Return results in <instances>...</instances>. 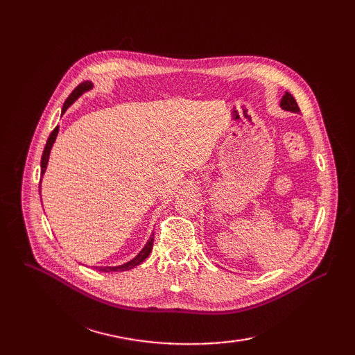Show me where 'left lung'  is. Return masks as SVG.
Masks as SVG:
<instances>
[{"label": "left lung", "instance_id": "left-lung-1", "mask_svg": "<svg viewBox=\"0 0 355 355\" xmlns=\"http://www.w3.org/2000/svg\"><path fill=\"white\" fill-rule=\"evenodd\" d=\"M280 106H282L283 110L290 111V112H295V114H299V112H300V110H299V106H297L295 98H293V96L290 94V93H287V92H286V94L283 96V99H282V102H280Z\"/></svg>", "mask_w": 355, "mask_h": 355}]
</instances>
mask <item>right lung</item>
Here are the masks:
<instances>
[{"label":"right lung","mask_w":355,"mask_h":355,"mask_svg":"<svg viewBox=\"0 0 355 355\" xmlns=\"http://www.w3.org/2000/svg\"><path fill=\"white\" fill-rule=\"evenodd\" d=\"M90 89H93V84L90 83V81H84V83H81L78 87H75L73 89V92L69 94V98L65 101V103H63V108H62V115L65 114V111L69 108V106L77 101L80 96L83 94V93H85V92H89ZM58 133H59V127H56L55 130H53L51 133H50V136H49V139H47V144H46V148H44V153H42V157H41V176L46 173V168H47V163H49V157H50V151H51V146H53V144H55V141H56V137H58ZM41 184V182H40ZM40 188H41V185H40ZM153 244H154V235L153 237H149V240H148V243L145 244V247L144 249L139 252L132 261H128V262H125V263H123V265H118V266H96V270L98 271H102V272H118V271H128V270H132V268H135V266H137V265H141L146 257L149 256V253H151V250H153Z\"/></svg>","instance_id":"right-lung-1"}]
</instances>
